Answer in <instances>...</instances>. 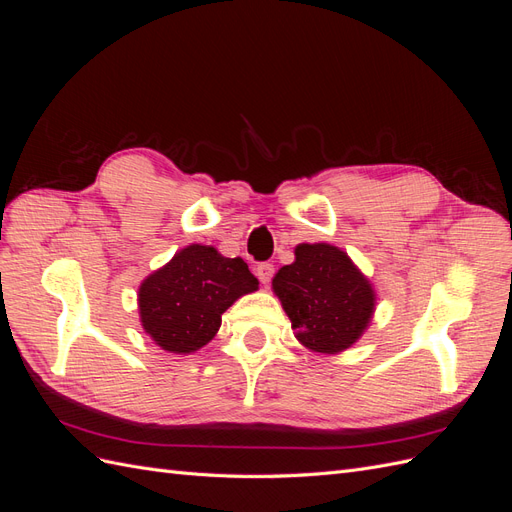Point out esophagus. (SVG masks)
<instances>
[{"label":"esophagus","mask_w":512,"mask_h":512,"mask_svg":"<svg viewBox=\"0 0 512 512\" xmlns=\"http://www.w3.org/2000/svg\"><path fill=\"white\" fill-rule=\"evenodd\" d=\"M273 273H275V269H273V265H269V262H260V265L256 267V275H258V280H260L262 284H265V286L271 282Z\"/></svg>","instance_id":"34e87169"}]
</instances>
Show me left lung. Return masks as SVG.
Masks as SVG:
<instances>
[{"mask_svg": "<svg viewBox=\"0 0 512 512\" xmlns=\"http://www.w3.org/2000/svg\"><path fill=\"white\" fill-rule=\"evenodd\" d=\"M294 337L322 354L350 348L376 309V292L346 252L331 243H301L294 262L273 277Z\"/></svg>", "mask_w": 512, "mask_h": 512, "instance_id": "left-lung-1", "label": "left lung"}]
</instances>
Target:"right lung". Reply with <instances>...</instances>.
Wrapping results in <instances>:
<instances>
[{"label": "right lung", "mask_w": 512, "mask_h": 512, "mask_svg": "<svg viewBox=\"0 0 512 512\" xmlns=\"http://www.w3.org/2000/svg\"><path fill=\"white\" fill-rule=\"evenodd\" d=\"M258 280L243 258H226L211 245L192 243L145 277L138 314L145 333L162 350L190 354L220 331L222 314Z\"/></svg>", "instance_id": "1"}]
</instances>
